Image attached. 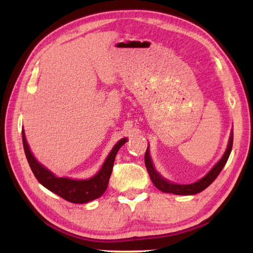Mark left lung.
Instances as JSON below:
<instances>
[{
  "mask_svg": "<svg viewBox=\"0 0 253 253\" xmlns=\"http://www.w3.org/2000/svg\"><path fill=\"white\" fill-rule=\"evenodd\" d=\"M233 139H234V132L232 130V133H230L229 137V141H228V146L226 151H225L224 155L222 159L218 161V162L214 165V168L209 171V173L201 178L200 180H198L193 184L189 185H177L173 184V182L169 181L168 179L163 178L157 170H155L154 166L152 164L151 158H150V153H149V147L146 151V154H144V163H146V168L148 173L150 175V178H151L152 182L154 186L158 188L159 190L163 191V192H168V193H174V195H184V196H189V195H196V193L201 192L202 190L206 189L212 182L215 180L218 174L221 173V170L226 164L227 160L229 158V154L232 152V148H233Z\"/></svg>",
  "mask_w": 253,
  "mask_h": 253,
  "instance_id": "obj_1",
  "label": "left lung"
}]
</instances>
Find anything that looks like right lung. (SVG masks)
Segmentation results:
<instances>
[{
  "label": "right lung",
  "mask_w": 253,
  "mask_h": 253,
  "mask_svg": "<svg viewBox=\"0 0 253 253\" xmlns=\"http://www.w3.org/2000/svg\"><path fill=\"white\" fill-rule=\"evenodd\" d=\"M21 135H23V144L27 161H28L32 173L36 176L38 181L42 186H44L46 189L56 193L57 196L72 203H87L103 195L107 185H109L113 165H114L118 150L127 141L126 138H123L115 144L98 174L89 179L75 180L67 178V177H56L51 170L38 162L32 155L28 143L26 141L24 128L21 129Z\"/></svg>",
  "instance_id": "1"
}]
</instances>
